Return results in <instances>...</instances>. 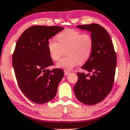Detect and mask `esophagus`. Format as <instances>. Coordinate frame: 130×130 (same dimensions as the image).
I'll return each mask as SVG.
<instances>
[{
    "instance_id": "1",
    "label": "esophagus",
    "mask_w": 130,
    "mask_h": 130,
    "mask_svg": "<svg viewBox=\"0 0 130 130\" xmlns=\"http://www.w3.org/2000/svg\"><path fill=\"white\" fill-rule=\"evenodd\" d=\"M64 75H65V76H67V75H68V74H70V72H68V71H66V70L64 71Z\"/></svg>"
}]
</instances>
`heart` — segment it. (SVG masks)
<instances>
[{
	"instance_id": "heart-1",
	"label": "heart",
	"mask_w": 130,
	"mask_h": 130,
	"mask_svg": "<svg viewBox=\"0 0 130 130\" xmlns=\"http://www.w3.org/2000/svg\"><path fill=\"white\" fill-rule=\"evenodd\" d=\"M57 41L49 40L47 44L50 57L58 61L65 50L66 56L57 63V67L69 71L79 64H84L90 58L93 48V40L89 33H82L66 29L56 36Z\"/></svg>"
}]
</instances>
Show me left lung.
<instances>
[{
  "label": "left lung",
  "mask_w": 130,
  "mask_h": 130,
  "mask_svg": "<svg viewBox=\"0 0 130 130\" xmlns=\"http://www.w3.org/2000/svg\"><path fill=\"white\" fill-rule=\"evenodd\" d=\"M77 27L91 33L93 48L90 58L81 67L91 75L77 72L74 91L79 101L92 105L102 101L112 89L117 55L109 34L104 27L95 23Z\"/></svg>",
  "instance_id": "obj_1"
}]
</instances>
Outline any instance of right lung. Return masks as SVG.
<instances>
[{"mask_svg":"<svg viewBox=\"0 0 130 130\" xmlns=\"http://www.w3.org/2000/svg\"><path fill=\"white\" fill-rule=\"evenodd\" d=\"M64 27L35 25L23 31L16 43L12 64L19 87L33 102L42 104L55 97L63 71L47 68L53 64L47 47L51 38Z\"/></svg>","mask_w":130,"mask_h":130,"instance_id":"add662e5","label":"right lung"}]
</instances>
